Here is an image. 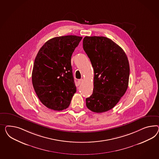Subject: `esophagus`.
Segmentation results:
<instances>
[{"instance_id": "obj_1", "label": "esophagus", "mask_w": 159, "mask_h": 159, "mask_svg": "<svg viewBox=\"0 0 159 159\" xmlns=\"http://www.w3.org/2000/svg\"><path fill=\"white\" fill-rule=\"evenodd\" d=\"M83 82V79H79V80H78V83H79V84H80V83H82V82Z\"/></svg>"}]
</instances>
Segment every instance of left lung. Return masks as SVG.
<instances>
[{
    "label": "left lung",
    "instance_id": "left-lung-1",
    "mask_svg": "<svg viewBox=\"0 0 159 159\" xmlns=\"http://www.w3.org/2000/svg\"><path fill=\"white\" fill-rule=\"evenodd\" d=\"M84 52L94 69V89L86 106L96 113L107 112L119 102L128 88L129 66L124 50L103 36H86Z\"/></svg>",
    "mask_w": 159,
    "mask_h": 159
}]
</instances>
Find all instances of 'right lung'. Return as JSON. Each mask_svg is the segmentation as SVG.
<instances>
[{
    "mask_svg": "<svg viewBox=\"0 0 159 159\" xmlns=\"http://www.w3.org/2000/svg\"><path fill=\"white\" fill-rule=\"evenodd\" d=\"M82 37L68 35L48 40L34 60L32 81L39 100L46 107L66 109L76 91L71 57Z\"/></svg>",
    "mask_w": 159,
    "mask_h": 159,
    "instance_id": "obj_1",
    "label": "right lung"
}]
</instances>
